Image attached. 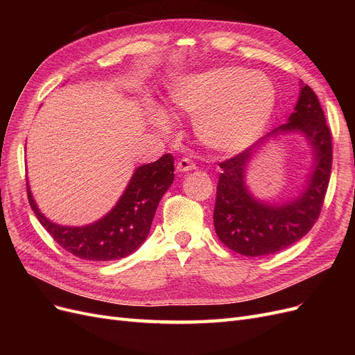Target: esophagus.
<instances>
[{
	"instance_id": "34e87169",
	"label": "esophagus",
	"mask_w": 355,
	"mask_h": 355,
	"mask_svg": "<svg viewBox=\"0 0 355 355\" xmlns=\"http://www.w3.org/2000/svg\"><path fill=\"white\" fill-rule=\"evenodd\" d=\"M176 168L179 171H189V170H194L196 168V164L192 163V161L189 158H182L178 161L176 164Z\"/></svg>"
}]
</instances>
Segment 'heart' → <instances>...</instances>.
Returning <instances> with one entry per match:
<instances>
[{
  "instance_id": "heart-1",
  "label": "heart",
  "mask_w": 355,
  "mask_h": 355,
  "mask_svg": "<svg viewBox=\"0 0 355 355\" xmlns=\"http://www.w3.org/2000/svg\"><path fill=\"white\" fill-rule=\"evenodd\" d=\"M171 99L196 120L200 141L222 154H235L262 136L275 108L272 81L244 68H218L179 83ZM159 124H164L159 118Z\"/></svg>"
}]
</instances>
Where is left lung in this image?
Returning <instances> with one entry per match:
<instances>
[{"mask_svg": "<svg viewBox=\"0 0 355 355\" xmlns=\"http://www.w3.org/2000/svg\"><path fill=\"white\" fill-rule=\"evenodd\" d=\"M293 130L302 132L313 145L315 167L304 194L284 206H270L247 192L244 168L254 146L219 163L222 173L216 187L213 223L219 240L228 249L244 256L272 254L302 239L317 222L330 180L333 146L324 112L309 85L300 90L288 123L268 136Z\"/></svg>", "mask_w": 355, "mask_h": 355, "instance_id": "8db88e82", "label": "left lung"}]
</instances>
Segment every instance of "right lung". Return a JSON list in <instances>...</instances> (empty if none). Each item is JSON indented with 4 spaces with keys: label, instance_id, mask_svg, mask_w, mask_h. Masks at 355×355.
I'll return each instance as SVG.
<instances>
[{
    "label": "right lung",
    "instance_id": "add662e5",
    "mask_svg": "<svg viewBox=\"0 0 355 355\" xmlns=\"http://www.w3.org/2000/svg\"><path fill=\"white\" fill-rule=\"evenodd\" d=\"M175 158L164 154L155 163L136 168L116 206L87 227H60L42 214L26 184L28 201L37 219L60 247L87 261H115L137 250L146 240L155 210L173 184Z\"/></svg>",
    "mask_w": 355,
    "mask_h": 355
}]
</instances>
